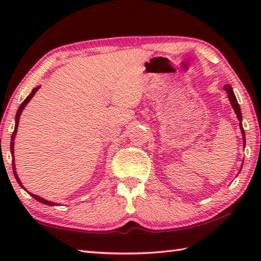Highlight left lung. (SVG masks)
Instances as JSON below:
<instances>
[{
    "instance_id": "obj_1",
    "label": "left lung",
    "mask_w": 261,
    "mask_h": 261,
    "mask_svg": "<svg viewBox=\"0 0 261 261\" xmlns=\"http://www.w3.org/2000/svg\"><path fill=\"white\" fill-rule=\"evenodd\" d=\"M224 90L226 91V93H228V97H229V101L232 105V108H233L234 112L237 114V118L238 120H239V125H240V130H241V134H242V140H243V147L246 146V135H245V130H243V126H242V113H241V109L239 107V103H238L237 101V97L234 95V92L233 90H232V87L226 84L224 86ZM242 168V166H241Z\"/></svg>"
}]
</instances>
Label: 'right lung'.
Here are the masks:
<instances>
[{
  "label": "right lung",
  "instance_id": "obj_1",
  "mask_svg": "<svg viewBox=\"0 0 261 261\" xmlns=\"http://www.w3.org/2000/svg\"><path fill=\"white\" fill-rule=\"evenodd\" d=\"M39 88H40V86H37V87H35L32 90V92L29 94V95L27 96V98L24 99L23 102L21 103V105H20V108L18 109V112H16V115H15V125H14V131H13V134H12V137H11V145H10V150H11V154H12V168H13V174H14V177H15V179H16V181H18V184L23 188L24 191H27L25 188L23 187V185H22V182H21V180H20V178H19V176H18V174H16V170H15V163H14V139H15V135H16V131H18V126H19V120H20V115H21V113H22V111H23V109L27 107V104L30 102V99L33 97V95H35V94L37 93V91L39 90ZM28 192V191H27ZM28 194H30V195L35 198V199H37L38 202H40V203H42V204H46V205H50V206H56V205H60V204H58V203H55V202H51V201H48V199H45V198H42V197H40V196H38V195H36V194H32V193H30V192H28Z\"/></svg>",
  "mask_w": 261,
  "mask_h": 261
}]
</instances>
